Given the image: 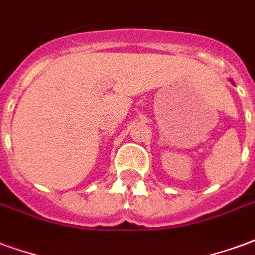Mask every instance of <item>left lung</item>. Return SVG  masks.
<instances>
[{"label": "left lung", "mask_w": 255, "mask_h": 255, "mask_svg": "<svg viewBox=\"0 0 255 255\" xmlns=\"http://www.w3.org/2000/svg\"><path fill=\"white\" fill-rule=\"evenodd\" d=\"M230 81H233V80H230ZM233 84H234V82H233Z\"/></svg>", "instance_id": "1"}]
</instances>
